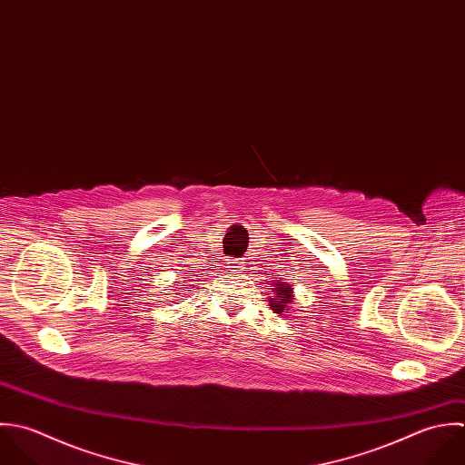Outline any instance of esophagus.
I'll return each mask as SVG.
<instances>
[{"instance_id": "1", "label": "esophagus", "mask_w": 465, "mask_h": 465, "mask_svg": "<svg viewBox=\"0 0 465 465\" xmlns=\"http://www.w3.org/2000/svg\"><path fill=\"white\" fill-rule=\"evenodd\" d=\"M229 269H232V271H243L245 267H243V262H242V260H232V262L229 263Z\"/></svg>"}]
</instances>
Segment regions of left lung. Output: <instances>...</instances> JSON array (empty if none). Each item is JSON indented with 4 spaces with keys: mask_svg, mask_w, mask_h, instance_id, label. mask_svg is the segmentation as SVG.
<instances>
[{
    "mask_svg": "<svg viewBox=\"0 0 465 465\" xmlns=\"http://www.w3.org/2000/svg\"><path fill=\"white\" fill-rule=\"evenodd\" d=\"M276 294L272 298H269V303H271V309L274 310L276 313H283L287 309V305L294 300L292 298V289L289 285H285L283 282L276 283Z\"/></svg>",
    "mask_w": 465,
    "mask_h": 465,
    "instance_id": "left-lung-1",
    "label": "left lung"
}]
</instances>
